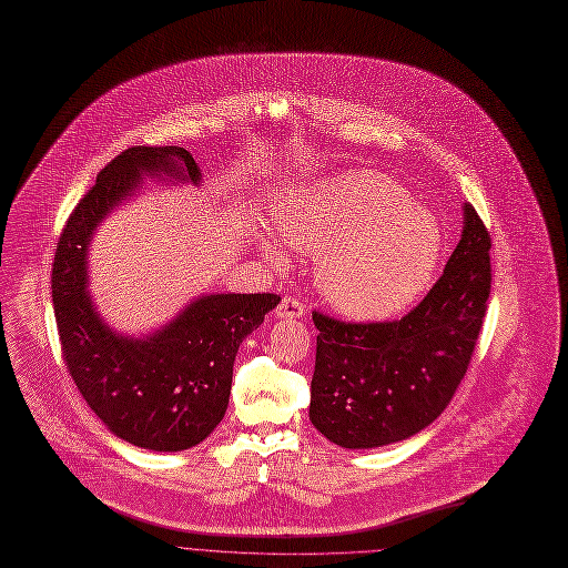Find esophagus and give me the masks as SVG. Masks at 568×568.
I'll list each match as a JSON object with an SVG mask.
<instances>
[{
	"label": "esophagus",
	"mask_w": 568,
	"mask_h": 568,
	"mask_svg": "<svg viewBox=\"0 0 568 568\" xmlns=\"http://www.w3.org/2000/svg\"><path fill=\"white\" fill-rule=\"evenodd\" d=\"M276 316L278 318H301V316H305V305L294 296H285L276 307Z\"/></svg>",
	"instance_id": "1"
}]
</instances>
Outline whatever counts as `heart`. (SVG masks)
Returning a JSON list of instances; mask_svg holds the SVG:
<instances>
[{"mask_svg": "<svg viewBox=\"0 0 568 568\" xmlns=\"http://www.w3.org/2000/svg\"><path fill=\"white\" fill-rule=\"evenodd\" d=\"M276 227L287 245L316 256L314 283L323 298L352 318H386L415 303L430 285L442 232L410 205L393 180L343 173L287 196L276 207ZM274 265H285L281 241L258 239Z\"/></svg>", "mask_w": 568, "mask_h": 568, "instance_id": "heart-1", "label": "heart"}]
</instances>
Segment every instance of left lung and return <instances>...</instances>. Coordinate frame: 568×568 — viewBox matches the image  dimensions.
I'll return each mask as SVG.
<instances>
[{
  "instance_id": "obj_1",
  "label": "left lung",
  "mask_w": 568,
  "mask_h": 568,
  "mask_svg": "<svg viewBox=\"0 0 568 568\" xmlns=\"http://www.w3.org/2000/svg\"><path fill=\"white\" fill-rule=\"evenodd\" d=\"M490 234L464 205L444 274L399 321L345 323L312 312L310 422L341 448H379L430 426L468 369L490 294Z\"/></svg>"
}]
</instances>
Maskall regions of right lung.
<instances>
[{
  "label": "right lung",
  "instance_id": "add662e5",
  "mask_svg": "<svg viewBox=\"0 0 568 568\" xmlns=\"http://www.w3.org/2000/svg\"><path fill=\"white\" fill-rule=\"evenodd\" d=\"M201 184L182 146H131L111 160L69 216L58 241L51 290L64 363L89 408L120 439L158 453L186 450L225 417L239 345L281 301L276 294H210L162 329L113 332L89 294L87 250L95 227L126 201L142 175Z\"/></svg>",
  "mask_w": 568,
  "mask_h": 568
}]
</instances>
